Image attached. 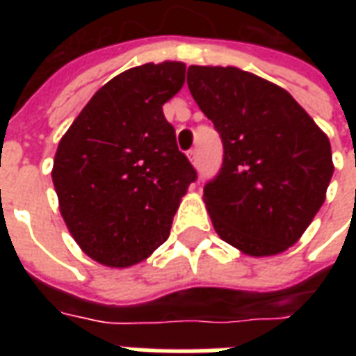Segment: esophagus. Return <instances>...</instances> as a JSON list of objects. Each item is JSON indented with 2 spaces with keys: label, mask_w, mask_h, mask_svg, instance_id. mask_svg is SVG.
<instances>
[{
  "label": "esophagus",
  "mask_w": 356,
  "mask_h": 356,
  "mask_svg": "<svg viewBox=\"0 0 356 356\" xmlns=\"http://www.w3.org/2000/svg\"><path fill=\"white\" fill-rule=\"evenodd\" d=\"M188 159L190 162H192V166H197V153H195V151H190Z\"/></svg>",
  "instance_id": "34e87169"
}]
</instances>
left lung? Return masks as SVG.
Returning a JSON list of instances; mask_svg holds the SVG:
<instances>
[{
	"label": "left lung",
	"mask_w": 356,
	"mask_h": 356,
	"mask_svg": "<svg viewBox=\"0 0 356 356\" xmlns=\"http://www.w3.org/2000/svg\"><path fill=\"white\" fill-rule=\"evenodd\" d=\"M188 88L223 140L222 172L205 186L214 231L249 257L299 242L331 183V142L275 83L234 66H190Z\"/></svg>",
	"instance_id": "left-lung-1"
}]
</instances>
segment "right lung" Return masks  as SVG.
I'll list each match as a JSON object with an SVG mask.
<instances>
[{
    "label": "right lung",
    "mask_w": 356,
    "mask_h": 356,
    "mask_svg": "<svg viewBox=\"0 0 356 356\" xmlns=\"http://www.w3.org/2000/svg\"><path fill=\"white\" fill-rule=\"evenodd\" d=\"M184 74L179 60L125 70L58 142L51 179L60 216L81 251L107 268H131L166 242L195 179L162 113Z\"/></svg>",
    "instance_id": "1"
}]
</instances>
